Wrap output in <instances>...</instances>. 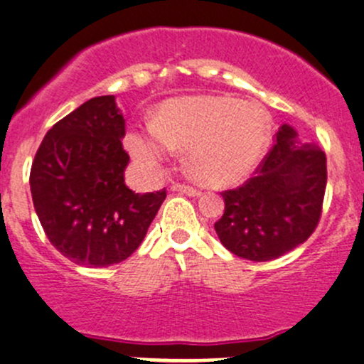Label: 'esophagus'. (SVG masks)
I'll list each match as a JSON object with an SVG mask.
<instances>
[{"label":"esophagus","instance_id":"1","mask_svg":"<svg viewBox=\"0 0 364 364\" xmlns=\"http://www.w3.org/2000/svg\"><path fill=\"white\" fill-rule=\"evenodd\" d=\"M171 188L174 190V192L190 195V197H197V195H200V190L193 188V186H188V185H179V183H176V185H172Z\"/></svg>","mask_w":364,"mask_h":364}]
</instances>
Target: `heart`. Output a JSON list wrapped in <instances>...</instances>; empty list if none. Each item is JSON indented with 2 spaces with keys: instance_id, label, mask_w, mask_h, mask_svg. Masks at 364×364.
<instances>
[{
  "instance_id": "b5f03b06",
  "label": "heart",
  "mask_w": 364,
  "mask_h": 364,
  "mask_svg": "<svg viewBox=\"0 0 364 364\" xmlns=\"http://www.w3.org/2000/svg\"><path fill=\"white\" fill-rule=\"evenodd\" d=\"M270 125L262 109L237 99L193 95L171 101L155 124L129 134V150L146 166L172 151H188V169L208 185H230L250 176L269 146Z\"/></svg>"
}]
</instances>
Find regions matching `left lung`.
I'll list each match as a JSON object with an SVG mask.
<instances>
[{"label": "left lung", "mask_w": 364, "mask_h": 364, "mask_svg": "<svg viewBox=\"0 0 364 364\" xmlns=\"http://www.w3.org/2000/svg\"><path fill=\"white\" fill-rule=\"evenodd\" d=\"M296 137L293 127L282 125L255 176L223 192L225 213L214 230L233 255L270 262L316 230L326 190V155Z\"/></svg>", "instance_id": "8db88e82"}]
</instances>
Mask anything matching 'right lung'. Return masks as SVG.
I'll list each match as a JSON object with an SVG mask.
<instances>
[{
  "label": "right lung",
  "mask_w": 364,
  "mask_h": 364,
  "mask_svg": "<svg viewBox=\"0 0 364 364\" xmlns=\"http://www.w3.org/2000/svg\"><path fill=\"white\" fill-rule=\"evenodd\" d=\"M114 95L83 102L47 132L31 167L34 211L52 246L76 265L109 267L139 247L166 188L134 193Z\"/></svg>",
  "instance_id": "1"
}]
</instances>
